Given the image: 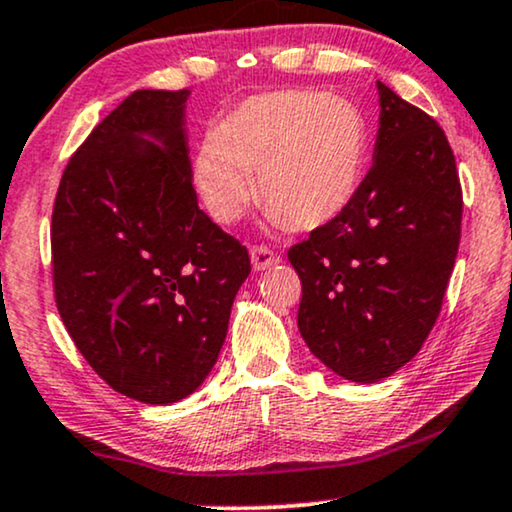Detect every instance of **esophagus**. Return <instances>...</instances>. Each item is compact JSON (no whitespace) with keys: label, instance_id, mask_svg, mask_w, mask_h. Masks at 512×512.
Here are the masks:
<instances>
[{"label":"esophagus","instance_id":"esophagus-1","mask_svg":"<svg viewBox=\"0 0 512 512\" xmlns=\"http://www.w3.org/2000/svg\"><path fill=\"white\" fill-rule=\"evenodd\" d=\"M277 261L279 256L270 247H265V244H256V247H251V265H254L256 272L270 268V265H275Z\"/></svg>","mask_w":512,"mask_h":512}]
</instances>
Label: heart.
<instances>
[{
	"label": "heart",
	"mask_w": 512,
	"mask_h": 512,
	"mask_svg": "<svg viewBox=\"0 0 512 512\" xmlns=\"http://www.w3.org/2000/svg\"><path fill=\"white\" fill-rule=\"evenodd\" d=\"M368 125L352 102L312 90L258 95L216 125L195 156L202 205L233 223L258 198L275 223L314 230L338 219L359 191Z\"/></svg>",
	"instance_id": "b5f03b06"
}]
</instances>
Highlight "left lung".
Returning <instances> with one entry per match:
<instances>
[{"instance_id": "left-lung-1", "label": "left lung", "mask_w": 512, "mask_h": 512, "mask_svg": "<svg viewBox=\"0 0 512 512\" xmlns=\"http://www.w3.org/2000/svg\"><path fill=\"white\" fill-rule=\"evenodd\" d=\"M373 167L338 219L293 244L303 282L298 328L317 359L352 382L405 366L429 338L461 237V184L445 132L377 81Z\"/></svg>"}]
</instances>
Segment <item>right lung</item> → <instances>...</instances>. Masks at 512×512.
<instances>
[{
  "label": "right lung",
  "mask_w": 512,
  "mask_h": 512,
  "mask_svg": "<svg viewBox=\"0 0 512 512\" xmlns=\"http://www.w3.org/2000/svg\"><path fill=\"white\" fill-rule=\"evenodd\" d=\"M188 90H135L62 172L51 221L55 305L118 394L181 401L219 359L247 247L198 207Z\"/></svg>",
  "instance_id": "1"
}]
</instances>
